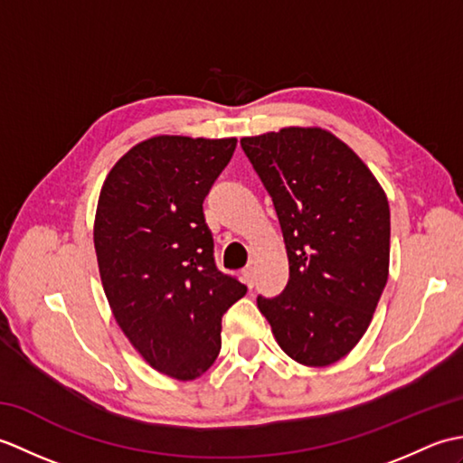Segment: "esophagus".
Here are the masks:
<instances>
[{"mask_svg": "<svg viewBox=\"0 0 463 463\" xmlns=\"http://www.w3.org/2000/svg\"><path fill=\"white\" fill-rule=\"evenodd\" d=\"M252 267H250V264H249V267L247 269H242V277H244V282H247V287H252V284H254V277H252Z\"/></svg>", "mask_w": 463, "mask_h": 463, "instance_id": "obj_1", "label": "esophagus"}]
</instances>
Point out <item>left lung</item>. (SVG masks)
<instances>
[{
	"label": "left lung",
	"mask_w": 463,
	"mask_h": 463,
	"mask_svg": "<svg viewBox=\"0 0 463 463\" xmlns=\"http://www.w3.org/2000/svg\"><path fill=\"white\" fill-rule=\"evenodd\" d=\"M241 146L288 254L287 288L259 297V308L292 360L328 366L368 330L388 282V199L360 156L317 127L244 137Z\"/></svg>",
	"instance_id": "1"
}]
</instances>
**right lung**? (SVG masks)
Segmentation results:
<instances>
[{"mask_svg":"<svg viewBox=\"0 0 463 463\" xmlns=\"http://www.w3.org/2000/svg\"><path fill=\"white\" fill-rule=\"evenodd\" d=\"M237 139L161 135L123 155L95 214L101 282L125 336L166 376L194 380L221 352V320L247 287L216 269L203 201Z\"/></svg>","mask_w":463,"mask_h":463,"instance_id":"add662e5","label":"right lung"}]
</instances>
